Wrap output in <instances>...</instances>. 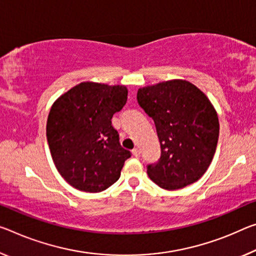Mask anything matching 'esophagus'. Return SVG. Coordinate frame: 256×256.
<instances>
[{"instance_id": "esophagus-1", "label": "esophagus", "mask_w": 256, "mask_h": 256, "mask_svg": "<svg viewBox=\"0 0 256 256\" xmlns=\"http://www.w3.org/2000/svg\"><path fill=\"white\" fill-rule=\"evenodd\" d=\"M132 154H133V155H134L136 157H139V156H140V150L138 149V148H134V149L132 150Z\"/></svg>"}]
</instances>
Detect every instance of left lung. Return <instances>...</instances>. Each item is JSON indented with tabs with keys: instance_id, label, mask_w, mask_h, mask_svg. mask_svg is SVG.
<instances>
[{
	"instance_id": "obj_1",
	"label": "left lung",
	"mask_w": 256,
	"mask_h": 256,
	"mask_svg": "<svg viewBox=\"0 0 256 256\" xmlns=\"http://www.w3.org/2000/svg\"><path fill=\"white\" fill-rule=\"evenodd\" d=\"M140 107L155 122L160 158L147 173L166 190L200 179L212 163L220 124L216 108L196 85L171 80L138 90Z\"/></svg>"
}]
</instances>
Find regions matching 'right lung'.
<instances>
[{
	"label": "right lung",
	"instance_id": "right-lung-1",
	"mask_svg": "<svg viewBox=\"0 0 256 256\" xmlns=\"http://www.w3.org/2000/svg\"><path fill=\"white\" fill-rule=\"evenodd\" d=\"M126 100L125 85L82 82L52 104L48 148L60 176L75 189L99 192L120 179L131 152L120 146L112 118Z\"/></svg>",
	"mask_w": 256,
	"mask_h": 256
}]
</instances>
